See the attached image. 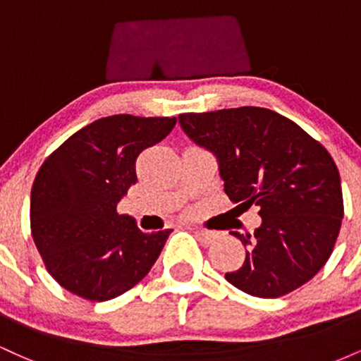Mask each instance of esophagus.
I'll return each instance as SVG.
<instances>
[{"label": "esophagus", "instance_id": "obj_1", "mask_svg": "<svg viewBox=\"0 0 361 361\" xmlns=\"http://www.w3.org/2000/svg\"><path fill=\"white\" fill-rule=\"evenodd\" d=\"M193 233L197 238H200L202 241H212L215 238V233H210V231H204V229H193Z\"/></svg>", "mask_w": 361, "mask_h": 361}]
</instances>
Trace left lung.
Instances as JSON below:
<instances>
[{
	"mask_svg": "<svg viewBox=\"0 0 361 361\" xmlns=\"http://www.w3.org/2000/svg\"><path fill=\"white\" fill-rule=\"evenodd\" d=\"M178 118L195 144L217 157L227 197L244 210L259 207L255 233H231L247 251L226 280L261 299L307 283L329 259L345 214L339 171L326 147L290 118L259 106Z\"/></svg>",
	"mask_w": 361,
	"mask_h": 361,
	"instance_id": "left-lung-1",
	"label": "left lung"
}]
</instances>
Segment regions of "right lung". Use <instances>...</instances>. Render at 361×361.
Segmentation results:
<instances>
[{
	"label": "right lung",
	"mask_w": 361,
	"mask_h": 361,
	"mask_svg": "<svg viewBox=\"0 0 361 361\" xmlns=\"http://www.w3.org/2000/svg\"><path fill=\"white\" fill-rule=\"evenodd\" d=\"M175 123L176 117L98 118L44 161L32 186V238L61 287L91 302L110 300L156 263L173 229L142 233L117 204L137 181V156Z\"/></svg>",
	"instance_id": "right-lung-1"
}]
</instances>
